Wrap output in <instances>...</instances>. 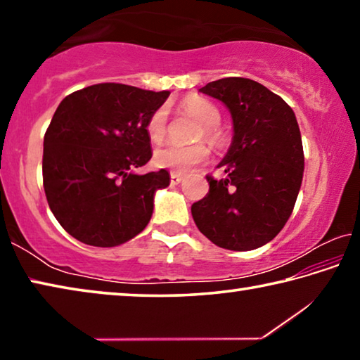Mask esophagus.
<instances>
[{
  "label": "esophagus",
  "mask_w": 360,
  "mask_h": 360,
  "mask_svg": "<svg viewBox=\"0 0 360 360\" xmlns=\"http://www.w3.org/2000/svg\"><path fill=\"white\" fill-rule=\"evenodd\" d=\"M169 181H172V186H178L179 182L182 181V176L178 173H172L169 174Z\"/></svg>",
  "instance_id": "34e87169"
}]
</instances>
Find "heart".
Wrapping results in <instances>:
<instances>
[{
  "label": "heart",
  "instance_id": "1",
  "mask_svg": "<svg viewBox=\"0 0 360 360\" xmlns=\"http://www.w3.org/2000/svg\"><path fill=\"white\" fill-rule=\"evenodd\" d=\"M186 111L193 115L205 129V138H208L210 141H217V130L216 125L221 122V112L219 109L212 105L211 101L200 98V96H188L182 101ZM167 117L168 111L167 106H160L150 114L146 124V130L148 135L154 143L162 141L165 138L167 133ZM210 157V149L205 144H192V146H182V144H167L163 148L155 150L154 160L157 167L168 168L173 173H188L200 163H203L206 158Z\"/></svg>",
  "mask_w": 360,
  "mask_h": 360
}]
</instances>
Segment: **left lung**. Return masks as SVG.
Here are the masks:
<instances>
[{"label":"left lung","mask_w":360,"mask_h":360,"mask_svg":"<svg viewBox=\"0 0 360 360\" xmlns=\"http://www.w3.org/2000/svg\"><path fill=\"white\" fill-rule=\"evenodd\" d=\"M200 92L222 101L233 138L210 192L192 205L198 230L216 246L252 251L281 231L302 186L304 157L295 114L281 96L246 77H224Z\"/></svg>","instance_id":"1"}]
</instances>
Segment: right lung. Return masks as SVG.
Wrapping results in <instances>:
<instances>
[{
	"instance_id": "1",
	"label": "right lung",
	"mask_w": 360,
	"mask_h": 360,
	"mask_svg": "<svg viewBox=\"0 0 360 360\" xmlns=\"http://www.w3.org/2000/svg\"><path fill=\"white\" fill-rule=\"evenodd\" d=\"M169 92L95 84L63 98L44 135L42 181L60 225L90 246L124 245L146 229L167 169L136 174L152 157L146 124Z\"/></svg>"
}]
</instances>
